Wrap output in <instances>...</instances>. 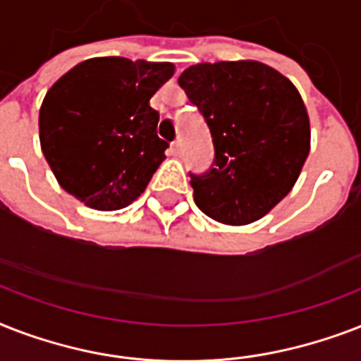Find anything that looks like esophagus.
Here are the masks:
<instances>
[{"instance_id":"1","label":"esophagus","mask_w":361,"mask_h":361,"mask_svg":"<svg viewBox=\"0 0 361 361\" xmlns=\"http://www.w3.org/2000/svg\"><path fill=\"white\" fill-rule=\"evenodd\" d=\"M170 149H172V155H176V157L181 155V142L180 140L172 142V147H170Z\"/></svg>"}]
</instances>
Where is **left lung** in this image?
I'll return each instance as SVG.
<instances>
[{
  "label": "left lung",
  "mask_w": 361,
  "mask_h": 361,
  "mask_svg": "<svg viewBox=\"0 0 361 361\" xmlns=\"http://www.w3.org/2000/svg\"><path fill=\"white\" fill-rule=\"evenodd\" d=\"M214 142L208 172L191 176L195 202L225 225H247L290 192L309 155V118L288 78L258 61L191 65L178 78Z\"/></svg>",
  "instance_id": "left-lung-1"
}]
</instances>
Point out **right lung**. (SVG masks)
Returning <instances> with one entry per match:
<instances>
[{"instance_id": "right-lung-1", "label": "right lung", "mask_w": 361, "mask_h": 361, "mask_svg": "<svg viewBox=\"0 0 361 361\" xmlns=\"http://www.w3.org/2000/svg\"><path fill=\"white\" fill-rule=\"evenodd\" d=\"M172 75V63L110 56L82 61L48 90L39 138L65 191L101 212L140 197L169 147L149 99Z\"/></svg>"}]
</instances>
